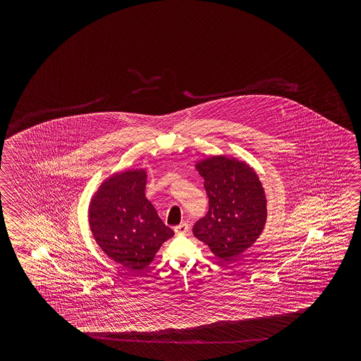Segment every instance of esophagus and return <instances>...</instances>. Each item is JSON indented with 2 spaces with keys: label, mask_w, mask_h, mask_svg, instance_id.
<instances>
[{
  "label": "esophagus",
  "mask_w": 361,
  "mask_h": 361,
  "mask_svg": "<svg viewBox=\"0 0 361 361\" xmlns=\"http://www.w3.org/2000/svg\"><path fill=\"white\" fill-rule=\"evenodd\" d=\"M174 231H176L177 235H185V233L190 231V227H188L187 223H180V224H178L177 227L174 228Z\"/></svg>",
  "instance_id": "esophagus-1"
}]
</instances>
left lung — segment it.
<instances>
[{
  "instance_id": "obj_1",
  "label": "left lung",
  "mask_w": 361,
  "mask_h": 361,
  "mask_svg": "<svg viewBox=\"0 0 361 361\" xmlns=\"http://www.w3.org/2000/svg\"><path fill=\"white\" fill-rule=\"evenodd\" d=\"M204 179L209 210L195 223V238L222 262H235L261 236L267 201L261 180L246 162L212 156L196 164Z\"/></svg>"
}]
</instances>
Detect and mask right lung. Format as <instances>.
I'll return each instance as SVG.
<instances>
[{"instance_id":"obj_1","label":"right lung","mask_w":361,"mask_h":361,"mask_svg":"<svg viewBox=\"0 0 361 361\" xmlns=\"http://www.w3.org/2000/svg\"><path fill=\"white\" fill-rule=\"evenodd\" d=\"M146 170L116 173L102 183L89 207L97 244L111 259L131 271L146 269L174 235L146 199Z\"/></svg>"}]
</instances>
